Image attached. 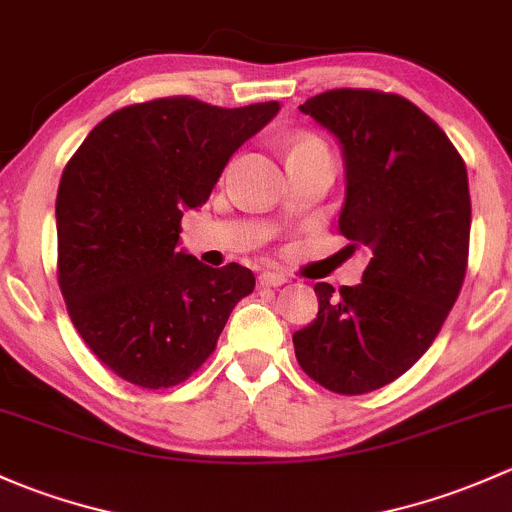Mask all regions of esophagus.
<instances>
[{"mask_svg":"<svg viewBox=\"0 0 512 512\" xmlns=\"http://www.w3.org/2000/svg\"><path fill=\"white\" fill-rule=\"evenodd\" d=\"M288 281V276L286 273H281V271H263L261 276H258V283H261V286H283V283Z\"/></svg>","mask_w":512,"mask_h":512,"instance_id":"obj_1","label":"esophagus"}]
</instances>
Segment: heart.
Listing matches in <instances>:
<instances>
[{
  "label": "heart",
  "instance_id": "obj_1",
  "mask_svg": "<svg viewBox=\"0 0 512 512\" xmlns=\"http://www.w3.org/2000/svg\"><path fill=\"white\" fill-rule=\"evenodd\" d=\"M293 150H325L323 145H320L318 140H310V138H303V140H295L291 152Z\"/></svg>",
  "mask_w": 512,
  "mask_h": 512
}]
</instances>
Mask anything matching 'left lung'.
Returning a JSON list of instances; mask_svg holds the SVG:
<instances>
[{"mask_svg":"<svg viewBox=\"0 0 512 512\" xmlns=\"http://www.w3.org/2000/svg\"><path fill=\"white\" fill-rule=\"evenodd\" d=\"M335 135L345 165L340 231L370 249L362 283H315L318 318L293 333L308 377L365 394L431 347L461 293L471 194L461 155L412 100L337 88L300 105Z\"/></svg>","mask_w":512,"mask_h":512,"instance_id":"left-lung-1","label":"left lung"}]
</instances>
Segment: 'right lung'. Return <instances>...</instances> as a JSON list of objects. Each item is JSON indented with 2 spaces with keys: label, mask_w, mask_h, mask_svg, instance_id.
<instances>
[{
  "label": "right lung",
  "mask_w": 512,
  "mask_h": 512,
  "mask_svg": "<svg viewBox=\"0 0 512 512\" xmlns=\"http://www.w3.org/2000/svg\"><path fill=\"white\" fill-rule=\"evenodd\" d=\"M281 105L217 108L194 98L128 105L91 130L56 197L59 286L93 355L145 389L175 387L207 362L249 268L204 266L179 249L226 162Z\"/></svg>",
  "instance_id": "add662e5"
}]
</instances>
